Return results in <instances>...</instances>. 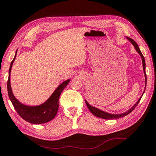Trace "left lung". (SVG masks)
I'll return each instance as SVG.
<instances>
[{
    "label": "left lung",
    "instance_id": "8db88e82",
    "mask_svg": "<svg viewBox=\"0 0 156 156\" xmlns=\"http://www.w3.org/2000/svg\"><path fill=\"white\" fill-rule=\"evenodd\" d=\"M127 39H128L129 40L131 41V44H132L134 46L136 50L138 53L140 54V56H141L142 62H143L144 72V74H145V78H146V85L147 79H146V63H145L144 56H143V54H142L141 50H140L139 46H138V44H137V43L136 42V41L133 40V39L129 38V37H127ZM141 98H140L139 100H138V102L136 103V104L133 105V106L131 107L130 109H129V110L126 112H125V113L119 114V115H112V114H109V113H107V112H103L102 110H100V109H99L96 108V107H92L91 105H90L88 104V102H87L86 100H85V103H86V105H87V108L89 109V110L91 112L93 115L96 116V117L102 118V119H119V118L125 117V116H126L127 115H129V113H131V112H132L133 109H135V107L137 106L138 104H139V102H140V100H141Z\"/></svg>",
    "mask_w": 156,
    "mask_h": 156
}]
</instances>
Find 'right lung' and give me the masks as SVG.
Segmentation results:
<instances>
[{
	"label": "right lung",
	"instance_id": "add662e5",
	"mask_svg": "<svg viewBox=\"0 0 156 156\" xmlns=\"http://www.w3.org/2000/svg\"><path fill=\"white\" fill-rule=\"evenodd\" d=\"M15 56L10 63L9 69V76H8V80L7 83L8 96L17 114L23 118L24 120L31 124H44L48 122L51 121L56 117L57 112L58 109V100L60 97L61 93L64 90L67 85L70 82V80H66L61 83L59 86L54 92L51 97L48 99L44 103L38 106H27V105H23L17 100L14 95H13L11 86H10V71H11L13 61H15L16 57Z\"/></svg>",
	"mask_w": 156,
	"mask_h": 156
}]
</instances>
